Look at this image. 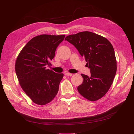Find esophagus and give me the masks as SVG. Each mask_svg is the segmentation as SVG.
Listing matches in <instances>:
<instances>
[{
	"instance_id": "34e87169",
	"label": "esophagus",
	"mask_w": 134,
	"mask_h": 134,
	"mask_svg": "<svg viewBox=\"0 0 134 134\" xmlns=\"http://www.w3.org/2000/svg\"><path fill=\"white\" fill-rule=\"evenodd\" d=\"M65 75L66 76H71V75H72V74H71V73H69V72H65Z\"/></svg>"
}]
</instances>
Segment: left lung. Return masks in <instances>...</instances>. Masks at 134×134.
<instances>
[{
  "label": "left lung",
  "mask_w": 134,
  "mask_h": 134,
  "mask_svg": "<svg viewBox=\"0 0 134 134\" xmlns=\"http://www.w3.org/2000/svg\"><path fill=\"white\" fill-rule=\"evenodd\" d=\"M65 40L75 47L90 69V76L81 74L83 82L77 88L79 93L91 101L98 100L108 91L117 70L112 44L107 38L88 31L68 36Z\"/></svg>",
  "instance_id": "8db88e82"
}]
</instances>
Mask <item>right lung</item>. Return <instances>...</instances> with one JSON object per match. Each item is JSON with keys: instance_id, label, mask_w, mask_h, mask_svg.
Wrapping results in <instances>:
<instances>
[{"instance_id": "right-lung-1", "label": "right lung", "mask_w": 134, "mask_h": 134, "mask_svg": "<svg viewBox=\"0 0 134 134\" xmlns=\"http://www.w3.org/2000/svg\"><path fill=\"white\" fill-rule=\"evenodd\" d=\"M65 35H41L28 41L20 52L15 70L20 86L36 104L44 105L53 99L64 74L47 69L55 51Z\"/></svg>"}]
</instances>
